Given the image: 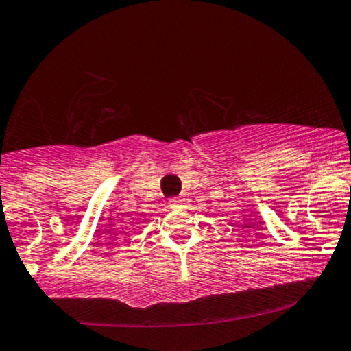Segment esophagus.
Returning <instances> with one entry per match:
<instances>
[{"mask_svg":"<svg viewBox=\"0 0 351 351\" xmlns=\"http://www.w3.org/2000/svg\"><path fill=\"white\" fill-rule=\"evenodd\" d=\"M188 203V199L184 196H176V198L168 199V206L170 208H181Z\"/></svg>","mask_w":351,"mask_h":351,"instance_id":"34e87169","label":"esophagus"}]
</instances>
